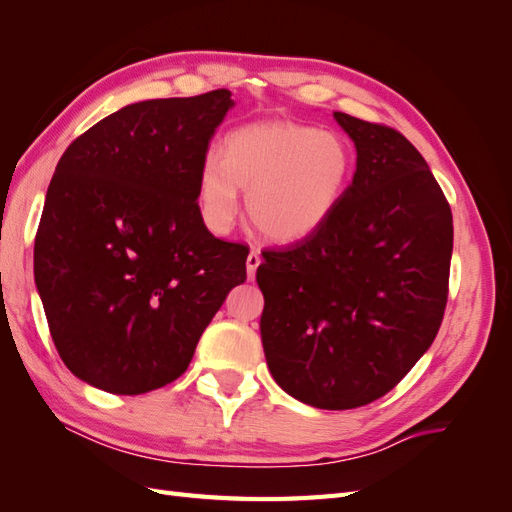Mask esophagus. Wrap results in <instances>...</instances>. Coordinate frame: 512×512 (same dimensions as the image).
Instances as JSON below:
<instances>
[{"label": "esophagus", "mask_w": 512, "mask_h": 512, "mask_svg": "<svg viewBox=\"0 0 512 512\" xmlns=\"http://www.w3.org/2000/svg\"><path fill=\"white\" fill-rule=\"evenodd\" d=\"M260 254L256 252V250H252L250 252V256H247V262H245V265H247V277H250V280H254V277H256V269L260 267Z\"/></svg>", "instance_id": "esophagus-1"}]
</instances>
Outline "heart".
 Instances as JSON below:
<instances>
[{
  "label": "heart",
  "mask_w": 512,
  "mask_h": 512,
  "mask_svg": "<svg viewBox=\"0 0 512 512\" xmlns=\"http://www.w3.org/2000/svg\"><path fill=\"white\" fill-rule=\"evenodd\" d=\"M352 170L346 143L333 132L294 121H258L207 153L198 175V209L224 235L239 215V190L252 224L271 241H301L329 220Z\"/></svg>",
  "instance_id": "b5f03b06"
}]
</instances>
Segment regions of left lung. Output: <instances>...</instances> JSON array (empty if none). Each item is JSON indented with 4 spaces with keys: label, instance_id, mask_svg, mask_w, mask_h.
<instances>
[{
    "label": "left lung",
    "instance_id": "left-lung-1",
    "mask_svg": "<svg viewBox=\"0 0 512 512\" xmlns=\"http://www.w3.org/2000/svg\"><path fill=\"white\" fill-rule=\"evenodd\" d=\"M356 147L352 183L314 235L265 250L262 348L273 380L322 410L395 389L442 324L453 213L404 134L333 113Z\"/></svg>",
    "mask_w": 512,
    "mask_h": 512
}]
</instances>
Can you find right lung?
<instances>
[{
	"instance_id": "1",
	"label": "right lung",
	"mask_w": 512,
	"mask_h": 512,
	"mask_svg": "<svg viewBox=\"0 0 512 512\" xmlns=\"http://www.w3.org/2000/svg\"><path fill=\"white\" fill-rule=\"evenodd\" d=\"M228 89L123 106L61 156L34 243V277L61 361L115 395L188 369L250 250L213 237L198 175Z\"/></svg>"
}]
</instances>
